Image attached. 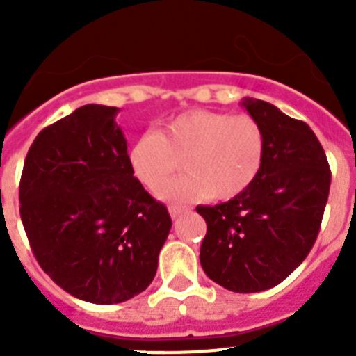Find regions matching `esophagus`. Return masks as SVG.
<instances>
[{
  "label": "esophagus",
  "mask_w": 356,
  "mask_h": 356,
  "mask_svg": "<svg viewBox=\"0 0 356 356\" xmlns=\"http://www.w3.org/2000/svg\"><path fill=\"white\" fill-rule=\"evenodd\" d=\"M185 209L184 207H176V205H169V213H171L172 219H176V217L180 216V213H184Z\"/></svg>",
  "instance_id": "obj_1"
}]
</instances>
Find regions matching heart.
Listing matches in <instances>:
<instances>
[{"instance_id": "1", "label": "heart", "mask_w": 356, "mask_h": 356, "mask_svg": "<svg viewBox=\"0 0 356 356\" xmlns=\"http://www.w3.org/2000/svg\"><path fill=\"white\" fill-rule=\"evenodd\" d=\"M266 131L253 115L194 108L131 143L128 163L144 187L156 191L181 169L187 176L160 191L178 201L234 200L254 184L266 159Z\"/></svg>"}]
</instances>
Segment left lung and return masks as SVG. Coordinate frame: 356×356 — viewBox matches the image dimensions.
Masks as SVG:
<instances>
[{"label": "left lung", "instance_id": "1", "mask_svg": "<svg viewBox=\"0 0 356 356\" xmlns=\"http://www.w3.org/2000/svg\"><path fill=\"white\" fill-rule=\"evenodd\" d=\"M242 106L264 127L266 159L241 196L196 209L207 221L200 262L228 291L260 292L284 282L312 250L332 171L307 122L262 99L244 97Z\"/></svg>", "mask_w": 356, "mask_h": 356}]
</instances>
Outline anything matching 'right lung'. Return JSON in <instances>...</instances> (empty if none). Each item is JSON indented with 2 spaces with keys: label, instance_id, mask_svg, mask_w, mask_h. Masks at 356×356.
Segmentation results:
<instances>
[{
  "label": "right lung",
  "instance_id": "right-lung-1",
  "mask_svg": "<svg viewBox=\"0 0 356 356\" xmlns=\"http://www.w3.org/2000/svg\"><path fill=\"white\" fill-rule=\"evenodd\" d=\"M118 110L85 105L44 128L19 184L21 221L39 266L65 292L96 305L146 291L172 225L131 172Z\"/></svg>",
  "mask_w": 356,
  "mask_h": 356
}]
</instances>
